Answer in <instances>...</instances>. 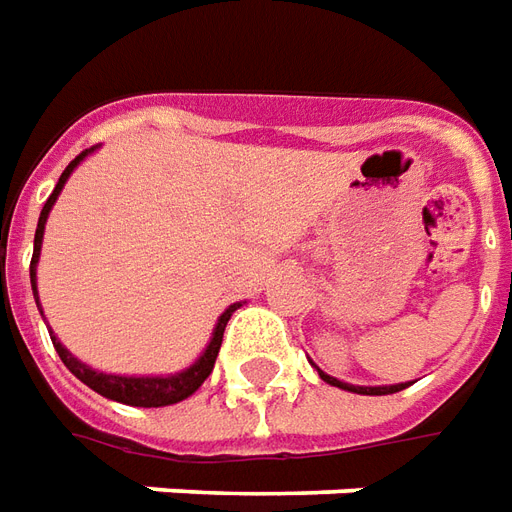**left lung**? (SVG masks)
<instances>
[{
  "label": "left lung",
  "instance_id": "1",
  "mask_svg": "<svg viewBox=\"0 0 512 512\" xmlns=\"http://www.w3.org/2000/svg\"><path fill=\"white\" fill-rule=\"evenodd\" d=\"M321 374V380L330 382L335 388H343V391H352V393H366V396H385V393H396V391H405L410 382H402V385H385V388H360V385H349V382H341L330 377V374H324V371H318Z\"/></svg>",
  "mask_w": 512,
  "mask_h": 512
}]
</instances>
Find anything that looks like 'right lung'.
<instances>
[{"instance_id":"add662e5","label":"right lung","mask_w":512,"mask_h":512,"mask_svg":"<svg viewBox=\"0 0 512 512\" xmlns=\"http://www.w3.org/2000/svg\"><path fill=\"white\" fill-rule=\"evenodd\" d=\"M88 152H91V149L80 152V155L74 157L69 166H66V171H63V174H60V180H57L55 191H52V196L46 199L44 210H41L38 230H35V249H32V263H30L32 293H38L35 291V263H38V255H41L46 216H49V210H52V205H55L57 194H60V188L66 185V180H69V174L74 171V166H77ZM235 307L238 305L227 307V310L221 313L219 324H216V332H213V338H210V346L205 349V355L199 357L191 368H185V371H180V374H171V377H116V374H99V371H94L91 366H85V363H80L77 357L71 355L69 349L57 341L52 332H49V335H52V343H55L57 355H60V360L66 363V368H69L77 380L85 382L88 388H94L96 393H102V396L113 399V402H121V405L166 407V405H177V402H182V399H188V396H191V393H194L196 388L210 377V371H213V366H216V357H219L224 327H227V321H230V316L235 313Z\"/></svg>"}]
</instances>
